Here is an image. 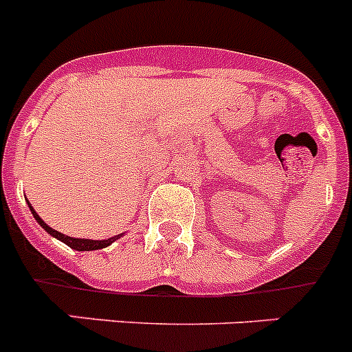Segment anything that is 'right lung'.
Wrapping results in <instances>:
<instances>
[{
    "label": "right lung",
    "mask_w": 352,
    "mask_h": 352,
    "mask_svg": "<svg viewBox=\"0 0 352 352\" xmlns=\"http://www.w3.org/2000/svg\"><path fill=\"white\" fill-rule=\"evenodd\" d=\"M30 208H31V206H30ZM31 213H33V217H35V219H36V222H38L40 226H42L43 229H45V231L49 232V234H52V236H54V238L61 239V241H63V243H67L68 247L74 248V250H79V252H84V250H98V248H105V247H109V245L113 243L114 239H118V236H114V238H109V239H102V241H95V239L70 238V236L61 234V232L54 231V229H52V227H49L47 223L43 222V220L40 219L38 214H36V211L33 210V208H31Z\"/></svg>",
    "instance_id": "1"
}]
</instances>
